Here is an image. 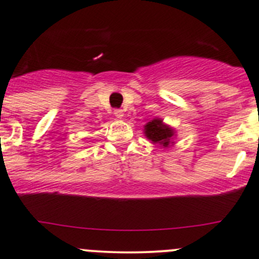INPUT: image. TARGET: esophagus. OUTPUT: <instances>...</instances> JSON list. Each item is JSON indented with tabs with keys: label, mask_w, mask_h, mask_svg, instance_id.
Instances as JSON below:
<instances>
[{
	"label": "esophagus",
	"mask_w": 259,
	"mask_h": 259,
	"mask_svg": "<svg viewBox=\"0 0 259 259\" xmlns=\"http://www.w3.org/2000/svg\"><path fill=\"white\" fill-rule=\"evenodd\" d=\"M114 115L117 117V119H122V117H124V111H122L121 109H115Z\"/></svg>",
	"instance_id": "34e87169"
}]
</instances>
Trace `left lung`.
Here are the masks:
<instances>
[{
    "instance_id": "left-lung-1",
    "label": "left lung",
    "mask_w": 259,
    "mask_h": 259,
    "mask_svg": "<svg viewBox=\"0 0 259 259\" xmlns=\"http://www.w3.org/2000/svg\"><path fill=\"white\" fill-rule=\"evenodd\" d=\"M144 134L153 144H159L164 148H169L173 144V137L176 134L173 129L163 122L160 119H154L145 125Z\"/></svg>"
}]
</instances>
